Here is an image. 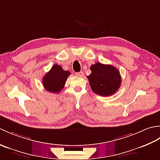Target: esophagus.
I'll return each mask as SVG.
<instances>
[{"mask_svg": "<svg viewBox=\"0 0 160 160\" xmlns=\"http://www.w3.org/2000/svg\"><path fill=\"white\" fill-rule=\"evenodd\" d=\"M76 75L77 76H79V77H82L84 76V73L82 71H80V72H77L76 73Z\"/></svg>", "mask_w": 160, "mask_h": 160, "instance_id": "34e87169", "label": "esophagus"}]
</instances>
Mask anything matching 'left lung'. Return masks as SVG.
Wrapping results in <instances>:
<instances>
[{
  "mask_svg": "<svg viewBox=\"0 0 160 160\" xmlns=\"http://www.w3.org/2000/svg\"><path fill=\"white\" fill-rule=\"evenodd\" d=\"M90 69L91 73L87 78L95 93L101 96H109L119 89L122 80L117 68L97 62L92 64Z\"/></svg>",
  "mask_w": 160,
  "mask_h": 160,
  "instance_id": "8db88e82",
  "label": "left lung"
}]
</instances>
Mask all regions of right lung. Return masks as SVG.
Returning a JSON list of instances; mask_svg holds the SVG:
<instances>
[{"instance_id":"obj_1","label":"right lung","mask_w":160,"mask_h":160,"mask_svg":"<svg viewBox=\"0 0 160 160\" xmlns=\"http://www.w3.org/2000/svg\"><path fill=\"white\" fill-rule=\"evenodd\" d=\"M69 75V71H64L60 65L54 64L49 72L43 77V86L49 92L58 93L64 88Z\"/></svg>"}]
</instances>
